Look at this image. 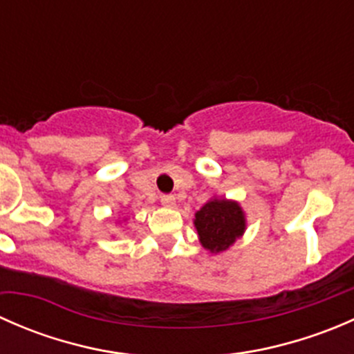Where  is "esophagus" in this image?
Masks as SVG:
<instances>
[{"label": "esophagus", "instance_id": "esophagus-1", "mask_svg": "<svg viewBox=\"0 0 354 354\" xmlns=\"http://www.w3.org/2000/svg\"><path fill=\"white\" fill-rule=\"evenodd\" d=\"M160 203L166 207H174L176 198H174V195H171V194H164V195H160Z\"/></svg>", "mask_w": 354, "mask_h": 354}]
</instances>
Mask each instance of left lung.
Listing matches in <instances>:
<instances>
[{
  "mask_svg": "<svg viewBox=\"0 0 354 354\" xmlns=\"http://www.w3.org/2000/svg\"><path fill=\"white\" fill-rule=\"evenodd\" d=\"M195 227L203 248L212 253L223 252L243 234V210L236 202L214 198L195 214Z\"/></svg>",
  "mask_w": 354,
  "mask_h": 354,
  "instance_id": "left-lung-1",
  "label": "left lung"
}]
</instances>
